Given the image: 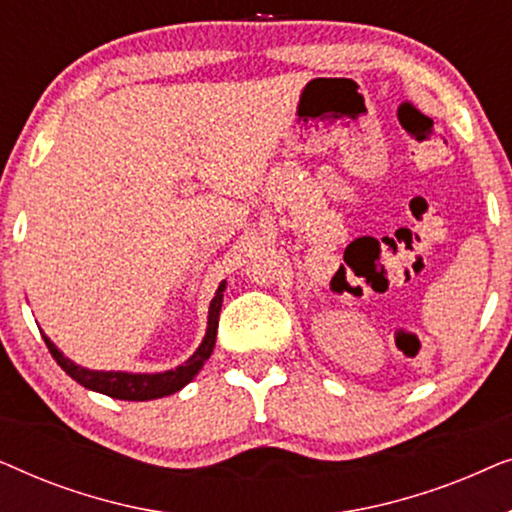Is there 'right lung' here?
I'll use <instances>...</instances> for the list:
<instances>
[{
    "label": "right lung",
    "mask_w": 512,
    "mask_h": 512,
    "mask_svg": "<svg viewBox=\"0 0 512 512\" xmlns=\"http://www.w3.org/2000/svg\"><path fill=\"white\" fill-rule=\"evenodd\" d=\"M223 291H226V282L219 284L216 296L209 303V317H207V333L202 338L200 347L195 349V354L186 363H181L174 370H165V373H123V370H88L83 366H76L74 361H69L58 347L44 335V342L48 352L53 354V359L58 361V366L65 373L81 384V387L100 391L104 396L121 398V401H151V398H163L170 396L174 391L184 389L195 375L200 373V368L205 366V361L214 352L216 342V328H219V312L223 303Z\"/></svg>",
    "instance_id": "obj_1"
}]
</instances>
